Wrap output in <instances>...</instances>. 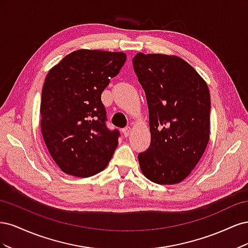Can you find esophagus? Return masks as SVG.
<instances>
[{
    "instance_id": "obj_1",
    "label": "esophagus",
    "mask_w": 248,
    "mask_h": 248,
    "mask_svg": "<svg viewBox=\"0 0 248 248\" xmlns=\"http://www.w3.org/2000/svg\"><path fill=\"white\" fill-rule=\"evenodd\" d=\"M122 131H123L124 137L127 138L130 134V132H131V127L130 126H127V127H125V128H123Z\"/></svg>"
}]
</instances>
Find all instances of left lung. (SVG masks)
I'll list each match as a JSON object with an SVG mask.
<instances>
[{
	"label": "left lung",
	"mask_w": 248,
	"mask_h": 248,
	"mask_svg": "<svg viewBox=\"0 0 248 248\" xmlns=\"http://www.w3.org/2000/svg\"><path fill=\"white\" fill-rule=\"evenodd\" d=\"M133 69L144 89L151 144L139 154L150 181L170 185L196 168L210 138V93L206 81L183 59L139 52Z\"/></svg>",
	"instance_id": "8db88e82"
}]
</instances>
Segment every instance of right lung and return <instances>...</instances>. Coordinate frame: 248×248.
<instances>
[{
    "label": "right lung",
    "mask_w": 248,
    "mask_h": 248,
    "mask_svg": "<svg viewBox=\"0 0 248 248\" xmlns=\"http://www.w3.org/2000/svg\"><path fill=\"white\" fill-rule=\"evenodd\" d=\"M125 61L124 52L79 49L47 73L41 94V132L65 174L94 176L112 157L120 132L108 128L101 94Z\"/></svg>",
    "instance_id": "1"
}]
</instances>
